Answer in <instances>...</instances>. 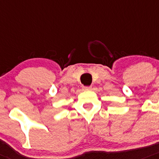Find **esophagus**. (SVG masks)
I'll return each mask as SVG.
<instances>
[{"instance_id": "1", "label": "esophagus", "mask_w": 159, "mask_h": 159, "mask_svg": "<svg viewBox=\"0 0 159 159\" xmlns=\"http://www.w3.org/2000/svg\"><path fill=\"white\" fill-rule=\"evenodd\" d=\"M83 90H85V91H89V90H91V86H84Z\"/></svg>"}]
</instances>
